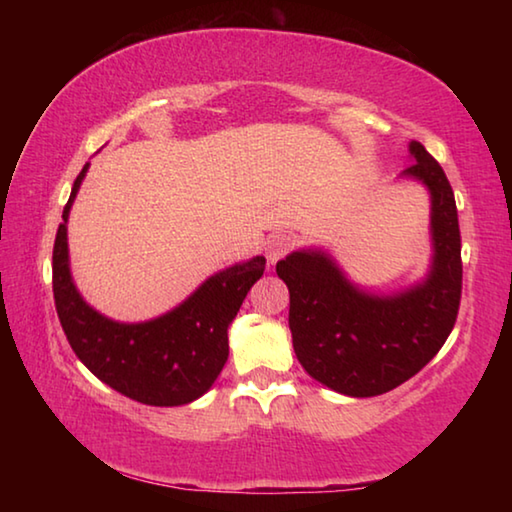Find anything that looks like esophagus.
<instances>
[{
    "label": "esophagus",
    "mask_w": 512,
    "mask_h": 512,
    "mask_svg": "<svg viewBox=\"0 0 512 512\" xmlns=\"http://www.w3.org/2000/svg\"><path fill=\"white\" fill-rule=\"evenodd\" d=\"M293 246H296V237L289 235V232H280V235H273L266 244V257L268 262L275 264L277 259H282L287 253H291Z\"/></svg>",
    "instance_id": "esophagus-1"
}]
</instances>
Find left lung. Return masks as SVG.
<instances>
[{
  "label": "left lung",
  "mask_w": 512,
  "mask_h": 512,
  "mask_svg": "<svg viewBox=\"0 0 512 512\" xmlns=\"http://www.w3.org/2000/svg\"><path fill=\"white\" fill-rule=\"evenodd\" d=\"M402 178L431 196V266L413 287L377 296L354 284L318 248L293 250L275 266L289 287L293 350L311 377L350 397L388 393L443 348L461 305V230L452 185L420 142Z\"/></svg>",
  "instance_id": "8db88e82"
}]
</instances>
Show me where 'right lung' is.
<instances>
[{
	"instance_id": "add662e5",
	"label": "right lung",
	"mask_w": 512,
	"mask_h": 512,
	"mask_svg": "<svg viewBox=\"0 0 512 512\" xmlns=\"http://www.w3.org/2000/svg\"><path fill=\"white\" fill-rule=\"evenodd\" d=\"M90 162L76 176L54 244V300L69 345L94 377L149 406H183L210 391L228 361V327L266 259L223 268L167 314L119 323L99 314L76 289L69 271L67 219Z\"/></svg>"
}]
</instances>
